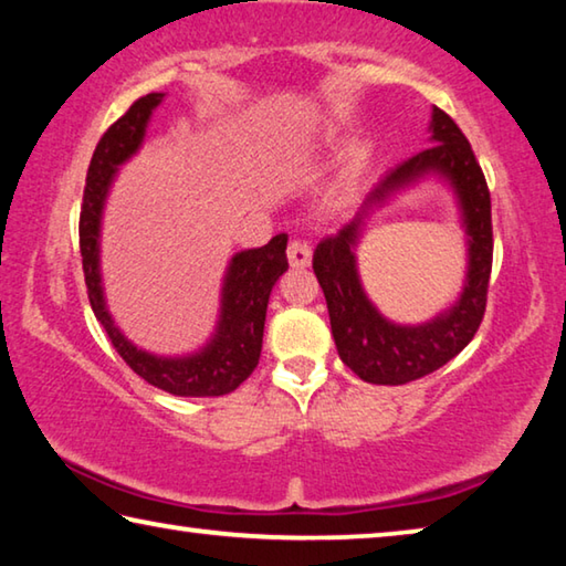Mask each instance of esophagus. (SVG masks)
<instances>
[{"instance_id":"1","label":"esophagus","mask_w":566,"mask_h":566,"mask_svg":"<svg viewBox=\"0 0 566 566\" xmlns=\"http://www.w3.org/2000/svg\"><path fill=\"white\" fill-rule=\"evenodd\" d=\"M286 260H290L292 270H306L312 264V247L306 242H292L286 249Z\"/></svg>"}]
</instances>
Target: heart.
<instances>
[{
  "label": "heart",
  "instance_id": "1",
  "mask_svg": "<svg viewBox=\"0 0 566 566\" xmlns=\"http://www.w3.org/2000/svg\"><path fill=\"white\" fill-rule=\"evenodd\" d=\"M354 179H357V165H354V161H352L349 167H344L339 179L334 181L332 189H329V199H332V202H342V199H347V197L352 195Z\"/></svg>",
  "mask_w": 566,
  "mask_h": 566
}]
</instances>
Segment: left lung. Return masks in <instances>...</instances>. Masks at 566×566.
Returning a JSON list of instances; mask_svg holds the SVG:
<instances>
[{"label": "left lung", "instance_id": "obj_1", "mask_svg": "<svg viewBox=\"0 0 566 566\" xmlns=\"http://www.w3.org/2000/svg\"><path fill=\"white\" fill-rule=\"evenodd\" d=\"M432 147L419 151L369 191L352 222L327 237L314 252V274L327 300L332 337L342 361L369 385H407L444 367L479 329L492 274V202L482 167L474 159L462 129L442 109L429 122ZM434 176L453 189L460 223L468 239V274L452 307L421 325L387 321L360 286L356 247L368 217L388 199L421 178Z\"/></svg>", "mask_w": 566, "mask_h": 566}]
</instances>
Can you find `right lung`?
<instances>
[{
	"label": "right lung",
	"instance_id": "1",
	"mask_svg": "<svg viewBox=\"0 0 566 566\" xmlns=\"http://www.w3.org/2000/svg\"><path fill=\"white\" fill-rule=\"evenodd\" d=\"M165 97V92H151L134 102L127 114H122L104 132L97 149H94L80 214L84 282H87L94 317L99 319L114 349L129 364L132 371H137L151 387L169 391L175 397H222L242 385L260 361L272 286L290 270V264H286V234H276L270 239V244L244 249L229 260L222 294H219V319L214 334L197 352L165 357V354L139 349L114 324L107 296H104L99 260L104 205H107L119 167L127 165L142 149L151 114Z\"/></svg>",
	"mask_w": 566,
	"mask_h": 566
}]
</instances>
